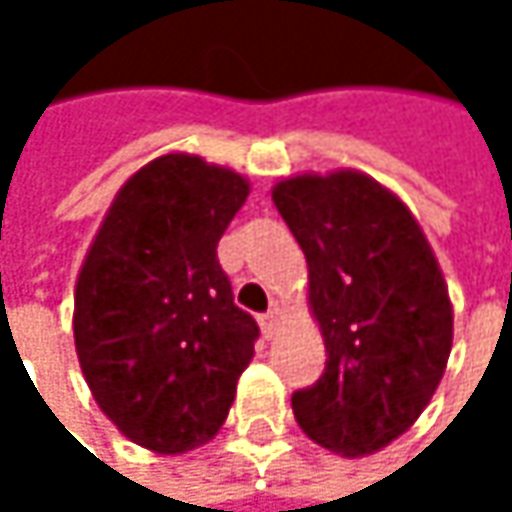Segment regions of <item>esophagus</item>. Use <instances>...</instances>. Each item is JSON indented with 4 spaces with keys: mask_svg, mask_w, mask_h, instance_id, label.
Masks as SVG:
<instances>
[{
    "mask_svg": "<svg viewBox=\"0 0 512 512\" xmlns=\"http://www.w3.org/2000/svg\"><path fill=\"white\" fill-rule=\"evenodd\" d=\"M257 323H260V332H263V338H272V335L278 332V314H275V311H266V314H260V317H257Z\"/></svg>",
    "mask_w": 512,
    "mask_h": 512,
    "instance_id": "34e87169",
    "label": "esophagus"
}]
</instances>
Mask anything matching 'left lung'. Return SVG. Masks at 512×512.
Masks as SVG:
<instances>
[{"mask_svg": "<svg viewBox=\"0 0 512 512\" xmlns=\"http://www.w3.org/2000/svg\"><path fill=\"white\" fill-rule=\"evenodd\" d=\"M272 201L308 260L326 370L293 394L308 439L367 457L433 400L454 347L445 275L412 210L361 171L296 174Z\"/></svg>", "mask_w": 512, "mask_h": 512, "instance_id": "obj_1", "label": "left lung"}]
</instances>
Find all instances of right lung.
I'll return each mask as SVG.
<instances>
[{
    "label": "right lung",
    "instance_id": "1",
    "mask_svg": "<svg viewBox=\"0 0 512 512\" xmlns=\"http://www.w3.org/2000/svg\"><path fill=\"white\" fill-rule=\"evenodd\" d=\"M249 180L195 154L142 165L82 260L73 341L103 415L154 454L207 445L255 356L257 323L234 305L216 246Z\"/></svg>",
    "mask_w": 512,
    "mask_h": 512
}]
</instances>
